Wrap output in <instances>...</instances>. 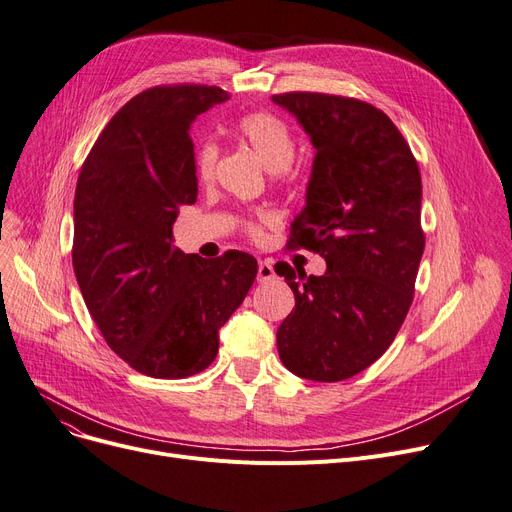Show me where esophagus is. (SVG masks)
Wrapping results in <instances>:
<instances>
[{"instance_id":"esophagus-1","label":"esophagus","mask_w":512,"mask_h":512,"mask_svg":"<svg viewBox=\"0 0 512 512\" xmlns=\"http://www.w3.org/2000/svg\"><path fill=\"white\" fill-rule=\"evenodd\" d=\"M276 278L274 272V265L270 261H259V268H257V280L259 282H270Z\"/></svg>"}]
</instances>
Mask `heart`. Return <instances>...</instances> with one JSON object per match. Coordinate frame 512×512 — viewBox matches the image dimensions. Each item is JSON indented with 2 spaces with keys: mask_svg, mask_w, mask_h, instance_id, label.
Instances as JSON below:
<instances>
[{
  "mask_svg": "<svg viewBox=\"0 0 512 512\" xmlns=\"http://www.w3.org/2000/svg\"><path fill=\"white\" fill-rule=\"evenodd\" d=\"M238 133L263 161V165L274 173H282L293 165L295 142L291 133L276 117L268 113H251L238 121ZM217 144L205 142L198 150L196 173L203 182H209L215 173Z\"/></svg>",
  "mask_w": 512,
  "mask_h": 512,
  "instance_id": "heart-1",
  "label": "heart"
}]
</instances>
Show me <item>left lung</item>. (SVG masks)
Returning <instances> with one entry per match:
<instances>
[{"label": "left lung", "instance_id": "obj_1", "mask_svg": "<svg viewBox=\"0 0 512 512\" xmlns=\"http://www.w3.org/2000/svg\"><path fill=\"white\" fill-rule=\"evenodd\" d=\"M316 150L291 249L324 257L322 276L276 263L295 309L276 332L282 364L307 381L337 383L376 362L404 324L425 234L416 159L393 121L362 100L272 96Z\"/></svg>", "mask_w": 512, "mask_h": 512}]
</instances>
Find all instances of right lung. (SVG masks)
Masks as SVG:
<instances>
[{
    "label": "right lung",
    "instance_id": "add662e5",
    "mask_svg": "<svg viewBox=\"0 0 512 512\" xmlns=\"http://www.w3.org/2000/svg\"><path fill=\"white\" fill-rule=\"evenodd\" d=\"M228 100L209 85H159L102 129L75 190L73 268L108 347L152 379H186L257 276L249 253L215 261L173 247L177 209L198 194L190 127Z\"/></svg>",
    "mask_w": 512,
    "mask_h": 512
}]
</instances>
